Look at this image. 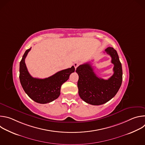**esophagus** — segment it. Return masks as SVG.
<instances>
[{"mask_svg":"<svg viewBox=\"0 0 145 145\" xmlns=\"http://www.w3.org/2000/svg\"><path fill=\"white\" fill-rule=\"evenodd\" d=\"M80 65V63H78V62H76V63H74V64H73V65H74V68H75V69H76L78 67V65Z\"/></svg>","mask_w":145,"mask_h":145,"instance_id":"1","label":"esophagus"}]
</instances>
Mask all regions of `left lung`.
<instances>
[{"mask_svg": "<svg viewBox=\"0 0 145 145\" xmlns=\"http://www.w3.org/2000/svg\"><path fill=\"white\" fill-rule=\"evenodd\" d=\"M105 52L111 56V63L114 65V74L108 80L97 77L89 63L80 65L76 70L78 75L79 96L82 100L92 105H103L110 100L121 84L122 68L117 52L111 47L107 48Z\"/></svg>", "mask_w": 145, "mask_h": 145, "instance_id": "obj_1", "label": "left lung"}]
</instances>
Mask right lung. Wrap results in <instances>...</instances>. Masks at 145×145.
Instances as JSON below:
<instances>
[{
    "mask_svg": "<svg viewBox=\"0 0 145 145\" xmlns=\"http://www.w3.org/2000/svg\"><path fill=\"white\" fill-rule=\"evenodd\" d=\"M31 50H26L19 65V79L20 84L26 93L34 101L40 104H46L57 99L60 95L61 87L67 81L75 68L62 70L48 78L44 79L33 77L29 73L25 58Z\"/></svg>",
    "mask_w": 145,
    "mask_h": 145,
    "instance_id": "add662e5",
    "label": "right lung"
}]
</instances>
